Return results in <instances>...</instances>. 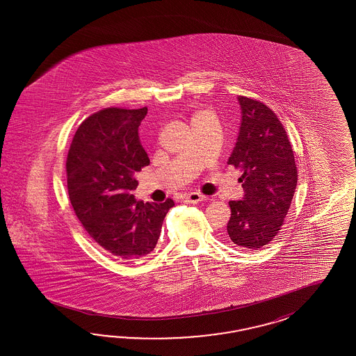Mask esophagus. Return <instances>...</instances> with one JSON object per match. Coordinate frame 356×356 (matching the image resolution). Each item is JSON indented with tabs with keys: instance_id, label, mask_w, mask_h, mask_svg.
Returning <instances> with one entry per match:
<instances>
[{
	"instance_id": "34e87169",
	"label": "esophagus",
	"mask_w": 356,
	"mask_h": 356,
	"mask_svg": "<svg viewBox=\"0 0 356 356\" xmlns=\"http://www.w3.org/2000/svg\"><path fill=\"white\" fill-rule=\"evenodd\" d=\"M206 197L204 194L198 193V192H191V193L185 195V202L188 204H197L200 201H204Z\"/></svg>"
}]
</instances>
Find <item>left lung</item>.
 <instances>
[{
	"instance_id": "8db88e82",
	"label": "left lung",
	"mask_w": 356,
	"mask_h": 356,
	"mask_svg": "<svg viewBox=\"0 0 356 356\" xmlns=\"http://www.w3.org/2000/svg\"><path fill=\"white\" fill-rule=\"evenodd\" d=\"M240 128L228 163L243 168L244 195L229 201V240L257 250L278 234L291 205L298 171L291 143L277 115L264 103L237 97Z\"/></svg>"
}]
</instances>
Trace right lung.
Instances as JSON below:
<instances>
[{"label":"right lung","mask_w":356,"mask_h":356,"mask_svg":"<svg viewBox=\"0 0 356 356\" xmlns=\"http://www.w3.org/2000/svg\"><path fill=\"white\" fill-rule=\"evenodd\" d=\"M147 108H107L76 130L66 161L67 192L87 234L121 262L150 254L161 236L171 198L143 202L133 195L136 173L150 164L138 127Z\"/></svg>","instance_id":"1"}]
</instances>
